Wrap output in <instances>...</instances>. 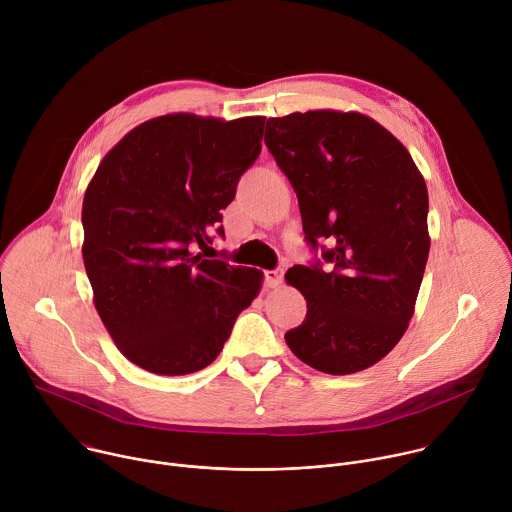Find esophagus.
I'll return each instance as SVG.
<instances>
[{
	"label": "esophagus",
	"instance_id": "obj_1",
	"mask_svg": "<svg viewBox=\"0 0 512 512\" xmlns=\"http://www.w3.org/2000/svg\"><path fill=\"white\" fill-rule=\"evenodd\" d=\"M265 283L267 287H279L283 283V269L277 267V269L265 271Z\"/></svg>",
	"mask_w": 512,
	"mask_h": 512
}]
</instances>
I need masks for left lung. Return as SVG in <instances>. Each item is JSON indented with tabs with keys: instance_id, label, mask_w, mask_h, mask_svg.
<instances>
[{
	"instance_id": "obj_1",
	"label": "left lung",
	"mask_w": 512,
	"mask_h": 512,
	"mask_svg": "<svg viewBox=\"0 0 512 512\" xmlns=\"http://www.w3.org/2000/svg\"><path fill=\"white\" fill-rule=\"evenodd\" d=\"M265 145L294 186L306 241L320 263L285 279L306 302V320L285 334L302 362L328 375L377 364L405 334L423 279L427 186L405 145L356 111L316 109L269 117Z\"/></svg>"
}]
</instances>
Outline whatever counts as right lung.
Masks as SVG:
<instances>
[{
    "mask_svg": "<svg viewBox=\"0 0 512 512\" xmlns=\"http://www.w3.org/2000/svg\"><path fill=\"white\" fill-rule=\"evenodd\" d=\"M265 117L170 113L131 129L83 200V261L95 308L121 354L176 377L218 356L263 271L204 259L221 210L259 158ZM202 248V252L197 249Z\"/></svg>",
    "mask_w": 512,
    "mask_h": 512,
    "instance_id": "add662e5",
    "label": "right lung"
}]
</instances>
